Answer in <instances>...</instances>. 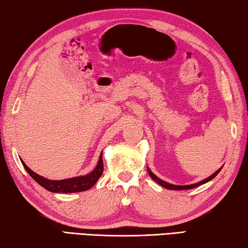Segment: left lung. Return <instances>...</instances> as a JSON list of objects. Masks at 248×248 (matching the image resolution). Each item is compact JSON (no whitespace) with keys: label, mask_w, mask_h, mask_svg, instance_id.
Listing matches in <instances>:
<instances>
[{"label":"left lung","mask_w":248,"mask_h":248,"mask_svg":"<svg viewBox=\"0 0 248 248\" xmlns=\"http://www.w3.org/2000/svg\"><path fill=\"white\" fill-rule=\"evenodd\" d=\"M147 171H148V173H149V175H150V177L151 179H153L154 181H155L157 182L158 184H160L161 186H163L164 188H168V189H173V190H183V189H190V188H195V187H197V186H199V185H202V184H205V183H207V182H209L210 180H212L214 179V177L218 174V173L221 171V168L219 169L218 171H216L214 174L212 175H210L209 177H207V179H205V180H202V181H201V182H198V183H196V184H192V185H184V186H179V185H173V184H170V183H167V182H164V181H162L161 179H159L158 176H155L153 172H151L149 169H147Z\"/></svg>","instance_id":"left-lung-1"}]
</instances>
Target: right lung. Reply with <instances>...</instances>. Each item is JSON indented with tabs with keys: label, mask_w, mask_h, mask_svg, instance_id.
<instances>
[{
	"label": "right lung",
	"mask_w": 248,
	"mask_h": 248,
	"mask_svg": "<svg viewBox=\"0 0 248 248\" xmlns=\"http://www.w3.org/2000/svg\"><path fill=\"white\" fill-rule=\"evenodd\" d=\"M102 154V153H101ZM23 163L24 168L26 171L29 173V175L32 177V179L37 182L39 185H41L43 188L52 193H77V192H84L93 187V186L97 183L99 177L101 176L103 172V161H102V155H100L99 161L97 167H95L93 172H90L89 174L82 175V176H77V177H72V179H66V180H61V181H52L47 180L38 175L37 173L30 170V169Z\"/></svg>",
	"instance_id": "right-lung-1"
}]
</instances>
